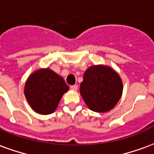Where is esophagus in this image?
Segmentation results:
<instances>
[{
    "instance_id": "1",
    "label": "esophagus",
    "mask_w": 154,
    "mask_h": 154,
    "mask_svg": "<svg viewBox=\"0 0 154 154\" xmlns=\"http://www.w3.org/2000/svg\"><path fill=\"white\" fill-rule=\"evenodd\" d=\"M71 90L74 91H76L77 90V88H78V87H77V85H73V86H71Z\"/></svg>"
}]
</instances>
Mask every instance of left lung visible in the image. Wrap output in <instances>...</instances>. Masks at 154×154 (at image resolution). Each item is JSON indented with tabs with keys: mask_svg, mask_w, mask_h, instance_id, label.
Listing matches in <instances>:
<instances>
[{
	"mask_svg": "<svg viewBox=\"0 0 154 154\" xmlns=\"http://www.w3.org/2000/svg\"><path fill=\"white\" fill-rule=\"evenodd\" d=\"M122 93V79L110 66L94 65L84 72L80 94L92 111L98 113L110 111L118 103Z\"/></svg>",
	"mask_w": 154,
	"mask_h": 154,
	"instance_id": "left-lung-1",
	"label": "left lung"
}]
</instances>
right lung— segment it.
Masks as SVG:
<instances>
[{"label": "right lung", "mask_w": 154, "mask_h": 154, "mask_svg": "<svg viewBox=\"0 0 154 154\" xmlns=\"http://www.w3.org/2000/svg\"><path fill=\"white\" fill-rule=\"evenodd\" d=\"M68 90L63 78L47 67L39 68L29 76L24 94L34 111L49 115L56 110L61 98Z\"/></svg>", "instance_id": "add662e5"}]
</instances>
